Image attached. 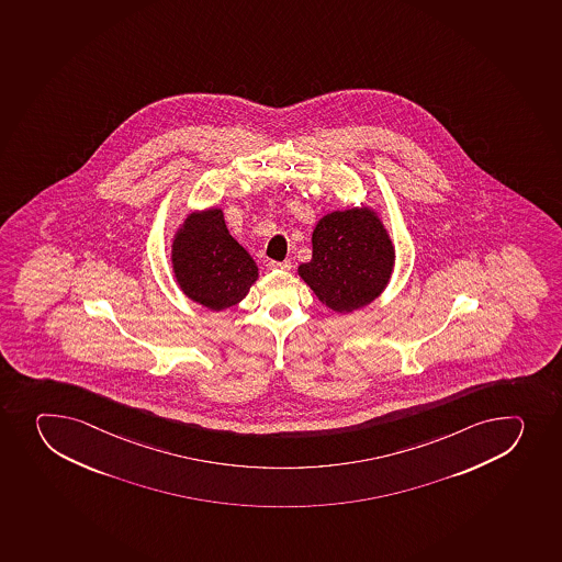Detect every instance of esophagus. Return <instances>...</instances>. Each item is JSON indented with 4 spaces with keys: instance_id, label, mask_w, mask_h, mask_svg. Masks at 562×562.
<instances>
[{
    "instance_id": "1",
    "label": "esophagus",
    "mask_w": 562,
    "mask_h": 562,
    "mask_svg": "<svg viewBox=\"0 0 562 562\" xmlns=\"http://www.w3.org/2000/svg\"><path fill=\"white\" fill-rule=\"evenodd\" d=\"M269 269H272V271H278V269H280V271H290V269H291V261L290 260H284V261L272 260V261H269Z\"/></svg>"
}]
</instances>
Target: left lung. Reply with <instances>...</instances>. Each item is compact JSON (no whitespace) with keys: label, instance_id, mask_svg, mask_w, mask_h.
I'll use <instances>...</instances> for the list:
<instances>
[{"label":"left lung","instance_id":"1","mask_svg":"<svg viewBox=\"0 0 562 562\" xmlns=\"http://www.w3.org/2000/svg\"><path fill=\"white\" fill-rule=\"evenodd\" d=\"M312 241V260L299 267V274L334 312L367 306L389 284L394 245L367 206L324 216Z\"/></svg>","mask_w":562,"mask_h":562}]
</instances>
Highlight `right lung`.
<instances>
[{
  "label": "right lung",
  "mask_w": 562,
  "mask_h": 562,
  "mask_svg": "<svg viewBox=\"0 0 562 562\" xmlns=\"http://www.w3.org/2000/svg\"><path fill=\"white\" fill-rule=\"evenodd\" d=\"M173 272L184 295L220 312L249 293L258 267L228 234L220 209L190 214L172 245Z\"/></svg>",
  "instance_id": "1"
}]
</instances>
